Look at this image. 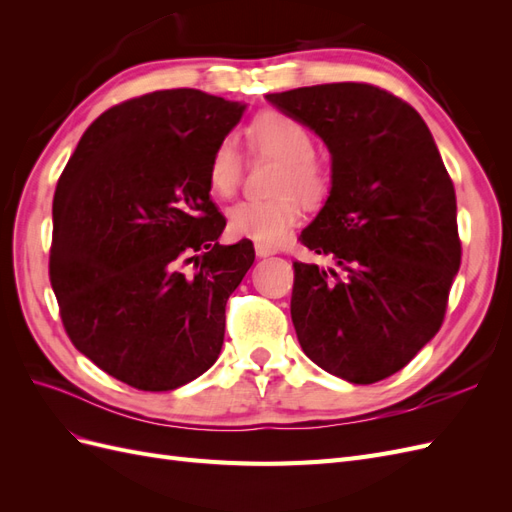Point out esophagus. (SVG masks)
Masks as SVG:
<instances>
[{"mask_svg": "<svg viewBox=\"0 0 512 512\" xmlns=\"http://www.w3.org/2000/svg\"><path fill=\"white\" fill-rule=\"evenodd\" d=\"M277 250L273 245H267V243H256V256L258 258H267V256H273Z\"/></svg>", "mask_w": 512, "mask_h": 512, "instance_id": "1", "label": "esophagus"}]
</instances>
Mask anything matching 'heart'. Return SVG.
<instances>
[{
  "mask_svg": "<svg viewBox=\"0 0 512 512\" xmlns=\"http://www.w3.org/2000/svg\"><path fill=\"white\" fill-rule=\"evenodd\" d=\"M247 141L258 156L280 162L267 200H243L228 211V232L237 239L277 245L301 220V200L318 205L329 192V173L316 158V141L301 121L277 111L258 115L247 128ZM243 179V156L230 136L213 147L207 183L215 196L230 198Z\"/></svg>",
  "mask_w": 512,
  "mask_h": 512,
  "instance_id": "1",
  "label": "heart"
}]
</instances>
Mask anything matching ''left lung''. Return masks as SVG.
<instances>
[{"instance_id": "left-lung-1", "label": "left lung", "mask_w": 512, "mask_h": 512, "mask_svg": "<svg viewBox=\"0 0 512 512\" xmlns=\"http://www.w3.org/2000/svg\"><path fill=\"white\" fill-rule=\"evenodd\" d=\"M267 100L312 128L333 158L327 203L299 241L335 269L292 262L299 344L337 378H389L444 322L461 265L453 179L427 123L391 91L327 83Z\"/></svg>"}]
</instances>
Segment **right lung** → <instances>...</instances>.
Returning a JSON list of instances; mask_svg holds the SVG:
<instances>
[{
	"label": "right lung",
	"mask_w": 512,
	"mask_h": 512,
	"mask_svg": "<svg viewBox=\"0 0 512 512\" xmlns=\"http://www.w3.org/2000/svg\"><path fill=\"white\" fill-rule=\"evenodd\" d=\"M243 111L198 89L130 98L91 123L57 181L61 322L76 350L138 391H173L218 361L254 245L218 243L226 220L207 164Z\"/></svg>",
	"instance_id": "add662e5"
}]
</instances>
